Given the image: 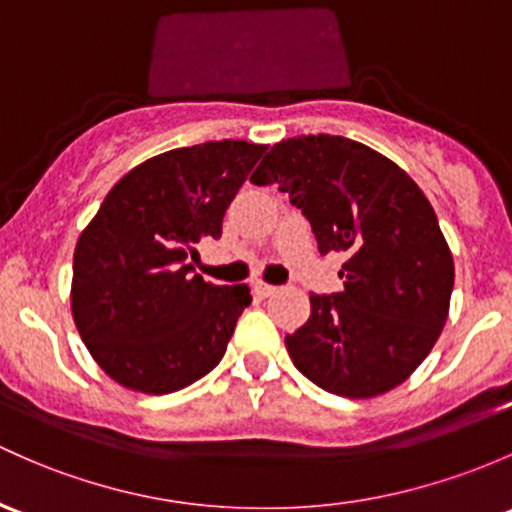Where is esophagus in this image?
<instances>
[{
    "mask_svg": "<svg viewBox=\"0 0 512 512\" xmlns=\"http://www.w3.org/2000/svg\"><path fill=\"white\" fill-rule=\"evenodd\" d=\"M254 290H256V295H261V298H271V295L278 293L276 285H268V283H256Z\"/></svg>",
    "mask_w": 512,
    "mask_h": 512,
    "instance_id": "obj_1",
    "label": "esophagus"
}]
</instances>
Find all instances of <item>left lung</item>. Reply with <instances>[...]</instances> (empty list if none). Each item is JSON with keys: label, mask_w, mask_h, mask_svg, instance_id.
I'll use <instances>...</instances> for the list:
<instances>
[{"label": "left lung", "mask_w": 512, "mask_h": 512, "mask_svg": "<svg viewBox=\"0 0 512 512\" xmlns=\"http://www.w3.org/2000/svg\"><path fill=\"white\" fill-rule=\"evenodd\" d=\"M251 183L288 192L320 254L346 256L342 293H312L310 320L285 337L295 368L344 398L400 386L439 339L454 288L425 192L378 151L329 134L280 141Z\"/></svg>", "instance_id": "8db88e82"}]
</instances>
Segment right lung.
Listing matches in <instances>:
<instances>
[{"label":"right lung","mask_w":512,"mask_h":512,"mask_svg":"<svg viewBox=\"0 0 512 512\" xmlns=\"http://www.w3.org/2000/svg\"><path fill=\"white\" fill-rule=\"evenodd\" d=\"M268 146L207 141L153 156L124 175L80 234L70 305L92 359L119 386L163 395L222 361L246 285L192 273Z\"/></svg>","instance_id":"add662e5"}]
</instances>
